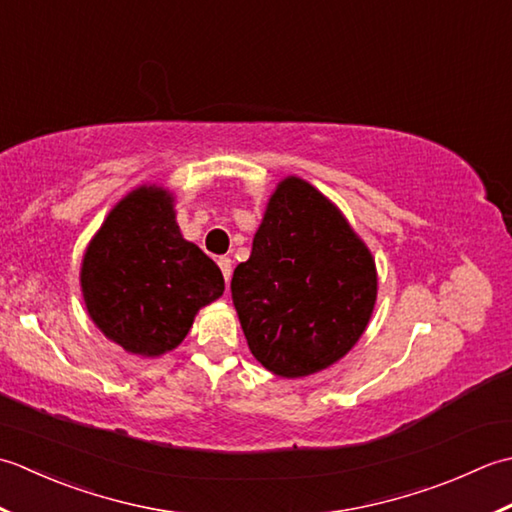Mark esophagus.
I'll use <instances>...</instances> for the list:
<instances>
[{
  "label": "esophagus",
  "instance_id": "34e87169",
  "mask_svg": "<svg viewBox=\"0 0 512 512\" xmlns=\"http://www.w3.org/2000/svg\"><path fill=\"white\" fill-rule=\"evenodd\" d=\"M218 267H221V271H223L225 283H229V278H232V260H229L227 256H221L218 258Z\"/></svg>",
  "mask_w": 512,
  "mask_h": 512
}]
</instances>
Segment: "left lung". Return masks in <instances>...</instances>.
Here are the masks:
<instances>
[{
	"label": "left lung",
	"instance_id": "8db88e82",
	"mask_svg": "<svg viewBox=\"0 0 512 512\" xmlns=\"http://www.w3.org/2000/svg\"><path fill=\"white\" fill-rule=\"evenodd\" d=\"M375 294L373 258L338 207L296 176L280 183L232 278L254 358L283 378L327 369L362 336Z\"/></svg>",
	"mask_w": 512,
	"mask_h": 512
}]
</instances>
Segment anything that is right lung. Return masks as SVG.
<instances>
[{"label":"right lung","instance_id":"add662e5","mask_svg":"<svg viewBox=\"0 0 512 512\" xmlns=\"http://www.w3.org/2000/svg\"><path fill=\"white\" fill-rule=\"evenodd\" d=\"M95 325L125 351L154 358L174 349L196 311L223 294L221 269L174 221L172 196L139 187L114 207L81 265Z\"/></svg>","mask_w":512,"mask_h":512}]
</instances>
